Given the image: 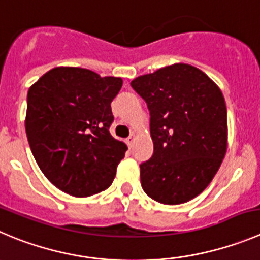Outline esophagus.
I'll return each instance as SVG.
<instances>
[{"label": "esophagus", "mask_w": 260, "mask_h": 260, "mask_svg": "<svg viewBox=\"0 0 260 260\" xmlns=\"http://www.w3.org/2000/svg\"><path fill=\"white\" fill-rule=\"evenodd\" d=\"M135 140H136V135H135V133H132V135H131L129 137L127 138V140H125V142H127L128 146L131 147L133 145V142H135Z\"/></svg>", "instance_id": "34e87169"}]
</instances>
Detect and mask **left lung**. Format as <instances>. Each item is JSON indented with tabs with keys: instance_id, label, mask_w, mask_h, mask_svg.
I'll return each instance as SVG.
<instances>
[{
	"instance_id": "left-lung-1",
	"label": "left lung",
	"mask_w": 260,
	"mask_h": 260,
	"mask_svg": "<svg viewBox=\"0 0 260 260\" xmlns=\"http://www.w3.org/2000/svg\"><path fill=\"white\" fill-rule=\"evenodd\" d=\"M150 110L151 159L140 166L147 196L166 205L190 201L208 187L229 141L219 87L188 64L168 65L131 82Z\"/></svg>"
}]
</instances>
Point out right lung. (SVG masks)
Instances as JSON below:
<instances>
[{"label": "right lung", "mask_w": 260, "mask_h": 260, "mask_svg": "<svg viewBox=\"0 0 260 260\" xmlns=\"http://www.w3.org/2000/svg\"><path fill=\"white\" fill-rule=\"evenodd\" d=\"M122 84V78L57 67L29 88L25 132L31 154L65 193L87 198L111 185L128 149L109 132L110 104Z\"/></svg>", "instance_id": "1"}]
</instances>
